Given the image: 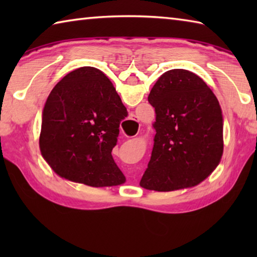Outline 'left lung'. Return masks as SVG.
I'll return each mask as SVG.
<instances>
[{
    "label": "left lung",
    "mask_w": 257,
    "mask_h": 257,
    "mask_svg": "<svg viewBox=\"0 0 257 257\" xmlns=\"http://www.w3.org/2000/svg\"><path fill=\"white\" fill-rule=\"evenodd\" d=\"M149 102L156 134L139 185L172 191L201 184L223 154V115L215 95L197 75L173 69L155 82Z\"/></svg>",
    "instance_id": "obj_1"
}]
</instances>
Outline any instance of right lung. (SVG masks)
Listing matches in <instances>:
<instances>
[{
    "label": "right lung",
    "mask_w": 257,
    "mask_h": 257,
    "mask_svg": "<svg viewBox=\"0 0 257 257\" xmlns=\"http://www.w3.org/2000/svg\"><path fill=\"white\" fill-rule=\"evenodd\" d=\"M111 80L93 67L69 72L52 89L42 112L40 150L56 175L92 187L123 184L112 158L127 116Z\"/></svg>",
    "instance_id": "obj_1"
}]
</instances>
